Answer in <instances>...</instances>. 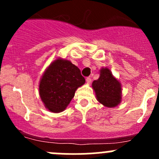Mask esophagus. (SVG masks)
<instances>
[{
  "instance_id": "34e87169",
  "label": "esophagus",
  "mask_w": 159,
  "mask_h": 159,
  "mask_svg": "<svg viewBox=\"0 0 159 159\" xmlns=\"http://www.w3.org/2000/svg\"><path fill=\"white\" fill-rule=\"evenodd\" d=\"M86 82H87V84H90V83L91 82V79L90 78H86Z\"/></svg>"
}]
</instances>
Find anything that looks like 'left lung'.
Wrapping results in <instances>:
<instances>
[{"mask_svg": "<svg viewBox=\"0 0 159 159\" xmlns=\"http://www.w3.org/2000/svg\"><path fill=\"white\" fill-rule=\"evenodd\" d=\"M98 79L92 82V89L96 99L107 108L118 106L122 100V89L121 82L115 78L108 67L99 70Z\"/></svg>", "mask_w": 159, "mask_h": 159, "instance_id": "left-lung-1", "label": "left lung"}]
</instances>
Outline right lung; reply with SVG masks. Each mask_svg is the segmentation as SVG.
I'll return each mask as SVG.
<instances>
[{"instance_id": "obj_1", "label": "right lung", "mask_w": 159, "mask_h": 159, "mask_svg": "<svg viewBox=\"0 0 159 159\" xmlns=\"http://www.w3.org/2000/svg\"><path fill=\"white\" fill-rule=\"evenodd\" d=\"M84 83L85 79L78 67L70 61L57 57L40 79V98L49 111L60 113L66 109L76 90Z\"/></svg>"}]
</instances>
